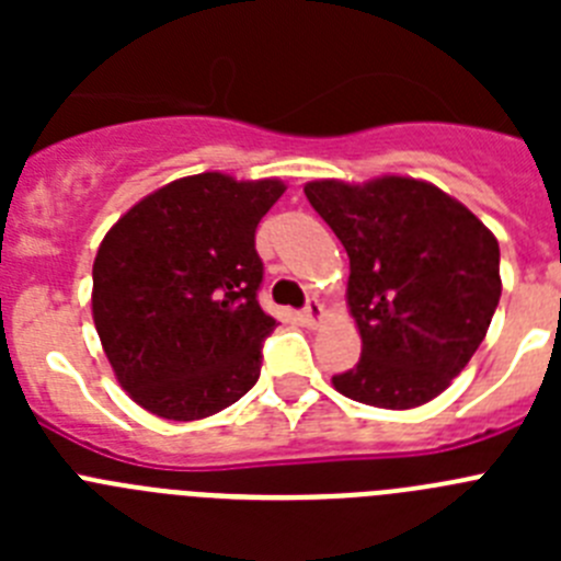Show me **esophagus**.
I'll use <instances>...</instances> for the list:
<instances>
[{
    "label": "esophagus",
    "instance_id": "esophagus-1",
    "mask_svg": "<svg viewBox=\"0 0 561 561\" xmlns=\"http://www.w3.org/2000/svg\"><path fill=\"white\" fill-rule=\"evenodd\" d=\"M300 320H304L306 325L320 323V320H323V304H320L317 297H309V304H306L304 311H300Z\"/></svg>",
    "mask_w": 561,
    "mask_h": 561
}]
</instances>
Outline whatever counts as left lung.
Here are the masks:
<instances>
[{
    "label": "left lung",
    "mask_w": 561,
    "mask_h": 561,
    "mask_svg": "<svg viewBox=\"0 0 561 561\" xmlns=\"http://www.w3.org/2000/svg\"><path fill=\"white\" fill-rule=\"evenodd\" d=\"M306 199L351 261L348 306L362 356L336 374L348 399L385 410L427 404L483 342L500 304V247L474 213L427 182L320 180Z\"/></svg>",
    "instance_id": "1"
}]
</instances>
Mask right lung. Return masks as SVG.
<instances>
[{"instance_id": "1", "label": "right lung", "mask_w": 561, "mask_h": 561, "mask_svg": "<svg viewBox=\"0 0 561 561\" xmlns=\"http://www.w3.org/2000/svg\"><path fill=\"white\" fill-rule=\"evenodd\" d=\"M284 182L196 173L131 207L92 266V314L123 390L148 413L196 421L261 376L277 320L257 304V221Z\"/></svg>"}]
</instances>
